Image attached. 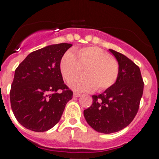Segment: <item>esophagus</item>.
<instances>
[{
  "label": "esophagus",
  "mask_w": 159,
  "mask_h": 159,
  "mask_svg": "<svg viewBox=\"0 0 159 159\" xmlns=\"http://www.w3.org/2000/svg\"><path fill=\"white\" fill-rule=\"evenodd\" d=\"M73 96H74V97H80V96H81V94L78 93V92H75V93L73 94Z\"/></svg>",
  "instance_id": "obj_1"
}]
</instances>
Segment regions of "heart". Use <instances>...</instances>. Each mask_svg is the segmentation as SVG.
<instances>
[{
  "instance_id": "heart-1",
  "label": "heart",
  "mask_w": 159,
  "mask_h": 159,
  "mask_svg": "<svg viewBox=\"0 0 159 159\" xmlns=\"http://www.w3.org/2000/svg\"><path fill=\"white\" fill-rule=\"evenodd\" d=\"M60 68L67 81L75 78L84 68L85 75L70 83L73 89L81 92H92L96 88L98 92L105 91L116 84L119 73L116 59L94 46L78 49L75 55L71 51L65 52L60 60Z\"/></svg>"
}]
</instances>
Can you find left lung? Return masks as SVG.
Segmentation results:
<instances>
[{"instance_id": "1", "label": "left lung", "mask_w": 159, "mask_h": 159, "mask_svg": "<svg viewBox=\"0 0 159 159\" xmlns=\"http://www.w3.org/2000/svg\"><path fill=\"white\" fill-rule=\"evenodd\" d=\"M109 51L119 63V77L103 93L92 95V106L84 111L88 124L103 134L119 131L131 123L139 111L144 87L139 67L122 53Z\"/></svg>"}]
</instances>
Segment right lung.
<instances>
[{
  "mask_svg": "<svg viewBox=\"0 0 159 159\" xmlns=\"http://www.w3.org/2000/svg\"><path fill=\"white\" fill-rule=\"evenodd\" d=\"M72 44L46 46L32 52L15 70L10 102L16 120L25 128L43 132L60 121L73 92L63 80L60 64Z\"/></svg>",
  "mask_w": 159,
  "mask_h": 159,
  "instance_id": "1",
  "label": "right lung"
}]
</instances>
